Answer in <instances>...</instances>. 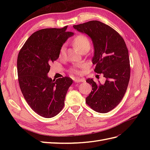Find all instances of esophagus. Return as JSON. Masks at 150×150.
<instances>
[{"mask_svg":"<svg viewBox=\"0 0 150 150\" xmlns=\"http://www.w3.org/2000/svg\"><path fill=\"white\" fill-rule=\"evenodd\" d=\"M85 81L84 78H78V79H74V82L75 83H79V82H84Z\"/></svg>","mask_w":150,"mask_h":150,"instance_id":"1","label":"esophagus"}]
</instances>
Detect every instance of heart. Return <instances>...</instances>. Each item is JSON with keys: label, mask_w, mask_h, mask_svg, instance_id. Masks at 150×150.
I'll list each match as a JSON object with an SVG mask.
<instances>
[{"label": "heart", "mask_w": 150, "mask_h": 150, "mask_svg": "<svg viewBox=\"0 0 150 150\" xmlns=\"http://www.w3.org/2000/svg\"><path fill=\"white\" fill-rule=\"evenodd\" d=\"M72 42H73V44L74 45V46L78 48L81 52L85 51V50L89 51V49H90V47H91L90 40L89 39V38L87 37V36L83 34H79V35H76L74 38L73 41ZM64 51H65V46L64 45H63L60 49L59 56H62L63 54H64ZM84 66H85L83 64H81L78 66V67H79L80 68H84ZM71 72L72 73H74V74L79 73V72L76 69H72Z\"/></svg>", "instance_id": "obj_1"}]
</instances>
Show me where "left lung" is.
I'll list each match as a JSON object with an SVG mask.
<instances>
[{
  "label": "left lung",
  "mask_w": 150,
  "mask_h": 150,
  "mask_svg": "<svg viewBox=\"0 0 150 150\" xmlns=\"http://www.w3.org/2000/svg\"><path fill=\"white\" fill-rule=\"evenodd\" d=\"M73 28L91 39L94 71L106 79L103 84L95 83L93 79L86 80L92 91L86 103L95 111L106 113L121 102L128 88L130 78L128 48L118 33L100 21H91Z\"/></svg>",
  "instance_id": "1"
}]
</instances>
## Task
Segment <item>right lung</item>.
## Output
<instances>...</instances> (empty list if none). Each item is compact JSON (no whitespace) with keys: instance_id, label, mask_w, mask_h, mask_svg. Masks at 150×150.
<instances>
[{"instance_id":"add662e5","label":"right lung","mask_w":150,"mask_h":150,"mask_svg":"<svg viewBox=\"0 0 150 150\" xmlns=\"http://www.w3.org/2000/svg\"><path fill=\"white\" fill-rule=\"evenodd\" d=\"M61 29L36 31L27 40L17 57L18 81L22 94L32 110L46 118L56 116L64 105L72 79L52 80L47 76L50 64L59 56L61 47L74 34Z\"/></svg>"}]
</instances>
